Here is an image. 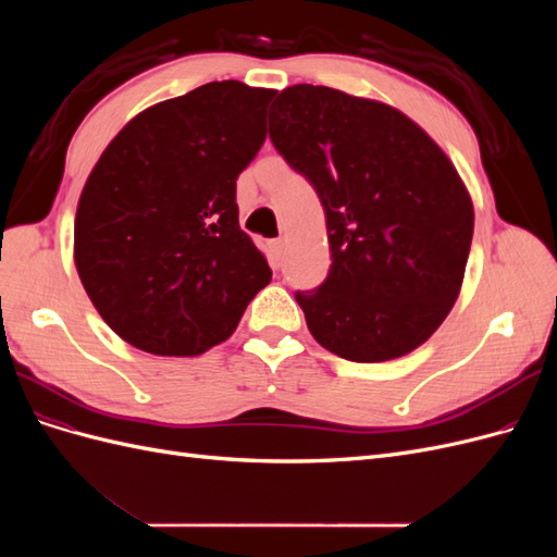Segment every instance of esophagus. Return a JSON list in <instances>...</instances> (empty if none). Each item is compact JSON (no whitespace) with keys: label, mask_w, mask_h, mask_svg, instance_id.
Masks as SVG:
<instances>
[{"label":"esophagus","mask_w":557,"mask_h":557,"mask_svg":"<svg viewBox=\"0 0 557 557\" xmlns=\"http://www.w3.org/2000/svg\"><path fill=\"white\" fill-rule=\"evenodd\" d=\"M267 256H269V260H272V264H278V260L283 256V242L281 239L267 242Z\"/></svg>","instance_id":"1"}]
</instances>
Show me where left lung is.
Listing matches in <instances>:
<instances>
[{
	"label": "left lung",
	"instance_id": "left-lung-1",
	"mask_svg": "<svg viewBox=\"0 0 557 557\" xmlns=\"http://www.w3.org/2000/svg\"><path fill=\"white\" fill-rule=\"evenodd\" d=\"M269 139L325 209L330 274L295 293L313 339L352 362L425 344L460 295L474 234L444 150L401 111L309 83L276 97Z\"/></svg>",
	"mask_w": 557,
	"mask_h": 557
}]
</instances>
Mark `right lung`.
Segmentation results:
<instances>
[{
    "label": "right lung",
    "mask_w": 557,
    "mask_h": 557,
    "mask_svg": "<svg viewBox=\"0 0 557 557\" xmlns=\"http://www.w3.org/2000/svg\"><path fill=\"white\" fill-rule=\"evenodd\" d=\"M276 90L213 81L134 115L90 172L74 262L104 323L134 348L190 358L225 342L264 285L239 227L237 178L264 144Z\"/></svg>",
    "instance_id": "obj_1"
}]
</instances>
